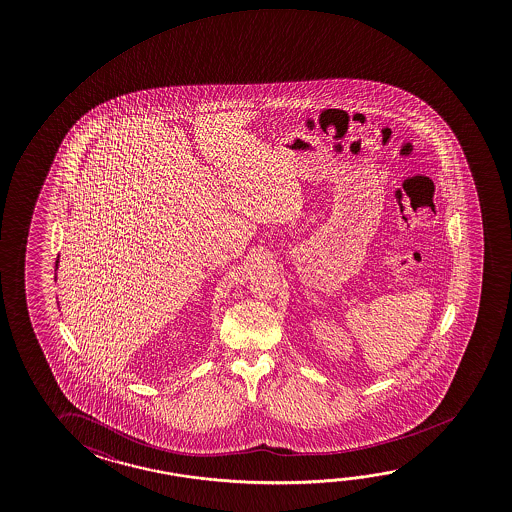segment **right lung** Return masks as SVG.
Wrapping results in <instances>:
<instances>
[{
	"mask_svg": "<svg viewBox=\"0 0 512 512\" xmlns=\"http://www.w3.org/2000/svg\"><path fill=\"white\" fill-rule=\"evenodd\" d=\"M55 268H59V257H57V262H55Z\"/></svg>",
	"mask_w": 512,
	"mask_h": 512,
	"instance_id": "obj_1",
	"label": "right lung"
}]
</instances>
